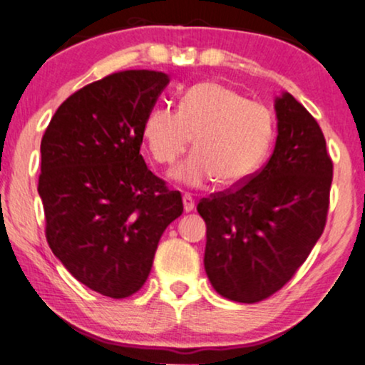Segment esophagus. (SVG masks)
<instances>
[{"instance_id":"esophagus-1","label":"esophagus","mask_w":365,"mask_h":365,"mask_svg":"<svg viewBox=\"0 0 365 365\" xmlns=\"http://www.w3.org/2000/svg\"><path fill=\"white\" fill-rule=\"evenodd\" d=\"M182 204H184V211L191 212L194 209V199L189 196V194H184L182 196Z\"/></svg>"}]
</instances>
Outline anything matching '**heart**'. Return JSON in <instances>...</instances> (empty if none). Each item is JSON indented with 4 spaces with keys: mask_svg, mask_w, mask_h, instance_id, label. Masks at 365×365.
<instances>
[{
    "mask_svg": "<svg viewBox=\"0 0 365 365\" xmlns=\"http://www.w3.org/2000/svg\"><path fill=\"white\" fill-rule=\"evenodd\" d=\"M274 123L262 104L247 101L221 83H199L181 96L179 109L156 106L144 123V139L159 164H173L191 146L192 154L171 171L187 187L237 186L252 176L271 148Z\"/></svg>",
    "mask_w": 365,
    "mask_h": 365,
    "instance_id": "b5f03b06",
    "label": "heart"
}]
</instances>
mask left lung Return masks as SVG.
I'll list each match as a JSON object with an SVG mask.
<instances>
[{"label":"left lung","instance_id":"left-lung-1","mask_svg":"<svg viewBox=\"0 0 365 365\" xmlns=\"http://www.w3.org/2000/svg\"><path fill=\"white\" fill-rule=\"evenodd\" d=\"M277 139L261 171L202 197L204 267L229 301H264L291 281L326 227L332 159L312 114L292 94L276 99Z\"/></svg>","mask_w":365,"mask_h":365}]
</instances>
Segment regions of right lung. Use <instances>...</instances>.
Here are the masks:
<instances>
[{"mask_svg": "<svg viewBox=\"0 0 365 365\" xmlns=\"http://www.w3.org/2000/svg\"><path fill=\"white\" fill-rule=\"evenodd\" d=\"M168 83L149 69L109 74L71 94L43 134L38 192L48 244L73 277L106 297L143 287L164 229L182 214L181 192L139 154Z\"/></svg>", "mask_w": 365, "mask_h": 365, "instance_id": "1", "label": "right lung"}]
</instances>
